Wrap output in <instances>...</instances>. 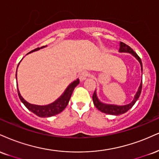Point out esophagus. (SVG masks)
I'll list each match as a JSON object with an SVG mask.
<instances>
[{"instance_id":"obj_1","label":"esophagus","mask_w":159,"mask_h":159,"mask_svg":"<svg viewBox=\"0 0 159 159\" xmlns=\"http://www.w3.org/2000/svg\"><path fill=\"white\" fill-rule=\"evenodd\" d=\"M88 76H89V73L87 72H82L79 75V79L81 81H84L87 78Z\"/></svg>"}]
</instances>
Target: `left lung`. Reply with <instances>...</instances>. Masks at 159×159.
Segmentation results:
<instances>
[{
    "label": "left lung",
    "mask_w": 159,
    "mask_h": 159,
    "mask_svg": "<svg viewBox=\"0 0 159 159\" xmlns=\"http://www.w3.org/2000/svg\"><path fill=\"white\" fill-rule=\"evenodd\" d=\"M119 52H127L130 53L135 57V58L139 61V62L140 63L141 67V72L143 71L142 68V62H141V58H139V56L136 53L133 51V49L131 48L130 47L126 44V43H123V42H120V49H119ZM141 89H142V81L141 82V84L139 86V89H138L136 94L135 95L134 99H133V101L129 104L123 105V106H118V105H114V104H104V103L101 102L99 101V99L97 96L96 91L95 90L94 93H93V104L95 106V107L98 109V110H100L101 112H104L106 114H110V115H114V116H118V115H121L127 112L128 110H129L131 107H133V105L135 104V103L136 102V101L139 99V96L141 95Z\"/></svg>",
    "instance_id": "1"
}]
</instances>
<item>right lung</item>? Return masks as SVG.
<instances>
[{
  "mask_svg": "<svg viewBox=\"0 0 159 159\" xmlns=\"http://www.w3.org/2000/svg\"><path fill=\"white\" fill-rule=\"evenodd\" d=\"M47 46H43L41 48H36L31 52H30L29 53H31L32 52L38 51L40 49L46 47ZM16 80H17V71H16ZM79 84V79H77L76 81L72 82L68 86L67 88L66 89V90L64 91V93L61 95V97L57 99L56 101H54L52 104H49L48 105H44V106H40V105H35L30 104L26 101H25L24 98L20 95V92H19L18 89V94L19 96V98L21 101V102L25 105L26 108L29 110L31 111L32 112H33L34 114H35L36 116H39V117H50V116H55V115L60 113L62 112L63 110L66 108V107L67 106L69 101H70V98H71V95L72 94V92H73L75 87Z\"/></svg>",
  "mask_w": 159,
  "mask_h": 159,
  "instance_id": "1",
  "label": "right lung"
}]
</instances>
